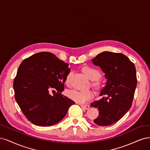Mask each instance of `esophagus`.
I'll list each match as a JSON object with an SVG mask.
<instances>
[{
    "label": "esophagus",
    "instance_id": "1",
    "mask_svg": "<svg viewBox=\"0 0 150 150\" xmlns=\"http://www.w3.org/2000/svg\"><path fill=\"white\" fill-rule=\"evenodd\" d=\"M80 106L82 108H83L86 109V110H88V109L90 108V106L88 105H81Z\"/></svg>",
    "mask_w": 150,
    "mask_h": 150
}]
</instances>
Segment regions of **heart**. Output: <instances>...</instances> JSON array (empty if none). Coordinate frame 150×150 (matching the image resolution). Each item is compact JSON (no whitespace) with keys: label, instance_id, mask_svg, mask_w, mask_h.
<instances>
[{"label":"heart","instance_id":"heart-1","mask_svg":"<svg viewBox=\"0 0 150 150\" xmlns=\"http://www.w3.org/2000/svg\"><path fill=\"white\" fill-rule=\"evenodd\" d=\"M83 73L88 76V78L93 80V86L96 88H99L101 83V80L100 78V73L98 70L92 67L86 66L82 69ZM71 75V72H70L67 74L65 79V83H68L69 81V79ZM67 95L69 98L74 100V101L79 103H85L88 100L92 98L93 95V93L90 90L80 91L77 90H72L68 91L67 92Z\"/></svg>","mask_w":150,"mask_h":150}]
</instances>
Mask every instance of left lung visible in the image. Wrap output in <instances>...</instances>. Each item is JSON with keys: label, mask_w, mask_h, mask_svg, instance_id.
Masks as SVG:
<instances>
[{"label": "left lung", "mask_w": 150, "mask_h": 150, "mask_svg": "<svg viewBox=\"0 0 150 150\" xmlns=\"http://www.w3.org/2000/svg\"><path fill=\"white\" fill-rule=\"evenodd\" d=\"M91 61L100 67L107 79L100 94L103 98L90 105L99 110L93 122L98 126H108L118 122L132 107L137 84L136 69L121 53L103 52Z\"/></svg>", "instance_id": "1"}]
</instances>
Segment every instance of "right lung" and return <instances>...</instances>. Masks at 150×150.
Wrapping results in <instances>:
<instances>
[{
    "label": "right lung",
    "instance_id": "add662e5",
    "mask_svg": "<svg viewBox=\"0 0 150 150\" xmlns=\"http://www.w3.org/2000/svg\"><path fill=\"white\" fill-rule=\"evenodd\" d=\"M69 64L50 52L24 59L13 80L15 98L27 119L37 126L49 127L65 117L75 103L62 94ZM57 92L53 96L50 91Z\"/></svg>",
    "mask_w": 150,
    "mask_h": 150
}]
</instances>
